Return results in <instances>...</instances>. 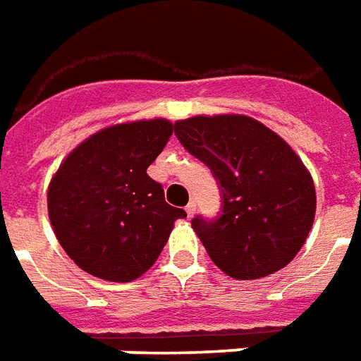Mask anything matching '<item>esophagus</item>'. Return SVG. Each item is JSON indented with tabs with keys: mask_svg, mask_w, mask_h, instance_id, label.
<instances>
[{
	"mask_svg": "<svg viewBox=\"0 0 361 361\" xmlns=\"http://www.w3.org/2000/svg\"><path fill=\"white\" fill-rule=\"evenodd\" d=\"M195 209H197L195 201H189L188 207H185V212H188V216H189V219H191V216H193V214H195Z\"/></svg>",
	"mask_w": 361,
	"mask_h": 361,
	"instance_id": "34e87169",
	"label": "esophagus"
}]
</instances>
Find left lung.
Masks as SVG:
<instances>
[{
    "instance_id": "left-lung-1",
    "label": "left lung",
    "mask_w": 361,
    "mask_h": 361,
    "mask_svg": "<svg viewBox=\"0 0 361 361\" xmlns=\"http://www.w3.org/2000/svg\"><path fill=\"white\" fill-rule=\"evenodd\" d=\"M173 133L219 183V216L191 220L212 263L238 280L284 269L315 216L313 180L298 154L247 116L181 119Z\"/></svg>"
}]
</instances>
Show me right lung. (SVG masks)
I'll list each match as a JSON object with an SVG mask.
<instances>
[{
    "mask_svg": "<svg viewBox=\"0 0 361 361\" xmlns=\"http://www.w3.org/2000/svg\"><path fill=\"white\" fill-rule=\"evenodd\" d=\"M168 119L119 123L98 131L63 160L48 189L56 238L82 271L111 282L147 272L183 209L166 203L147 173L170 141Z\"/></svg>",
    "mask_w": 361,
    "mask_h": 361,
    "instance_id": "1",
    "label": "right lung"
}]
</instances>
